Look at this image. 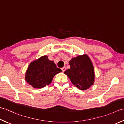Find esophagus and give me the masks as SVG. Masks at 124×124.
Here are the masks:
<instances>
[{"instance_id":"esophagus-1","label":"esophagus","mask_w":124,"mask_h":124,"mask_svg":"<svg viewBox=\"0 0 124 124\" xmlns=\"http://www.w3.org/2000/svg\"><path fill=\"white\" fill-rule=\"evenodd\" d=\"M61 70H62V72H64L65 70H66V68H65V67H63L62 68H61Z\"/></svg>"}]
</instances>
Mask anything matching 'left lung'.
Segmentation results:
<instances>
[{"mask_svg":"<svg viewBox=\"0 0 124 124\" xmlns=\"http://www.w3.org/2000/svg\"><path fill=\"white\" fill-rule=\"evenodd\" d=\"M70 68L64 72L77 88L85 90L94 83V68L88 55L72 58L69 61Z\"/></svg>","mask_w":124,"mask_h":124,"instance_id":"left-lung-1","label":"left lung"}]
</instances>
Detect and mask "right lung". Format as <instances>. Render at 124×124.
I'll use <instances>...</instances> for the list:
<instances>
[{"label":"right lung","instance_id":"right-lung-1","mask_svg":"<svg viewBox=\"0 0 124 124\" xmlns=\"http://www.w3.org/2000/svg\"><path fill=\"white\" fill-rule=\"evenodd\" d=\"M61 72L53 61L43 56L31 62L26 71L25 79L33 88L40 89L49 84L55 75Z\"/></svg>","mask_w":124,"mask_h":124}]
</instances>
